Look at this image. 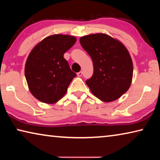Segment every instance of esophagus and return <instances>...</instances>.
<instances>
[{
  "mask_svg": "<svg viewBox=\"0 0 160 160\" xmlns=\"http://www.w3.org/2000/svg\"><path fill=\"white\" fill-rule=\"evenodd\" d=\"M77 75L78 77H81L82 75V71H80V72H78V73H77Z\"/></svg>",
  "mask_w": 160,
  "mask_h": 160,
  "instance_id": "esophagus-1",
  "label": "esophagus"
}]
</instances>
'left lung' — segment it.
<instances>
[{
	"label": "left lung",
	"instance_id": "1",
	"mask_svg": "<svg viewBox=\"0 0 160 160\" xmlns=\"http://www.w3.org/2000/svg\"><path fill=\"white\" fill-rule=\"evenodd\" d=\"M80 44L92 60L94 72L85 82L97 98L114 101L126 92L132 78V63L126 48L105 34L81 37Z\"/></svg>",
	"mask_w": 160,
	"mask_h": 160
}]
</instances>
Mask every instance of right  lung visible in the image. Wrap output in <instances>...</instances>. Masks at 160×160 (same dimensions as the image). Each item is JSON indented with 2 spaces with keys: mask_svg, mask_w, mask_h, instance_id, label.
<instances>
[{
  "mask_svg": "<svg viewBox=\"0 0 160 160\" xmlns=\"http://www.w3.org/2000/svg\"><path fill=\"white\" fill-rule=\"evenodd\" d=\"M76 38L54 34L39 42L27 59L25 74L28 87L35 98L47 104L58 102L66 93L76 73L72 72L64 53Z\"/></svg>",
  "mask_w": 160,
  "mask_h": 160,
  "instance_id": "1",
  "label": "right lung"
}]
</instances>
